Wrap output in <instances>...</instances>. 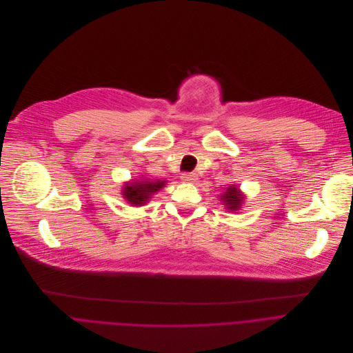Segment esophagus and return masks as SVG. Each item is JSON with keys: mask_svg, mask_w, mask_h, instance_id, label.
Listing matches in <instances>:
<instances>
[{"mask_svg": "<svg viewBox=\"0 0 353 353\" xmlns=\"http://www.w3.org/2000/svg\"><path fill=\"white\" fill-rule=\"evenodd\" d=\"M181 179L183 181V182H196L197 181V175L196 174H193V172H185V174H182V176H181Z\"/></svg>", "mask_w": 353, "mask_h": 353, "instance_id": "esophagus-1", "label": "esophagus"}]
</instances>
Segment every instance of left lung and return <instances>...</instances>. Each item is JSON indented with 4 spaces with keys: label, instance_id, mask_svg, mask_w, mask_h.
I'll return each instance as SVG.
<instances>
[{
    "label": "left lung",
    "instance_id": "left-lung-1",
    "mask_svg": "<svg viewBox=\"0 0 353 353\" xmlns=\"http://www.w3.org/2000/svg\"><path fill=\"white\" fill-rule=\"evenodd\" d=\"M220 200L225 204L227 210L238 211L241 208L242 203L245 201V196L239 190V186L232 185V186L227 188V192H224V194L220 196Z\"/></svg>",
    "mask_w": 353,
    "mask_h": 353
}]
</instances>
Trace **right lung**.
<instances>
[{"label": "right lung", "instance_id": "right-lung-1", "mask_svg": "<svg viewBox=\"0 0 353 353\" xmlns=\"http://www.w3.org/2000/svg\"><path fill=\"white\" fill-rule=\"evenodd\" d=\"M164 185L165 181H132L125 183L122 196L130 205H145L156 192L164 188Z\"/></svg>", "mask_w": 353, "mask_h": 353}]
</instances>
